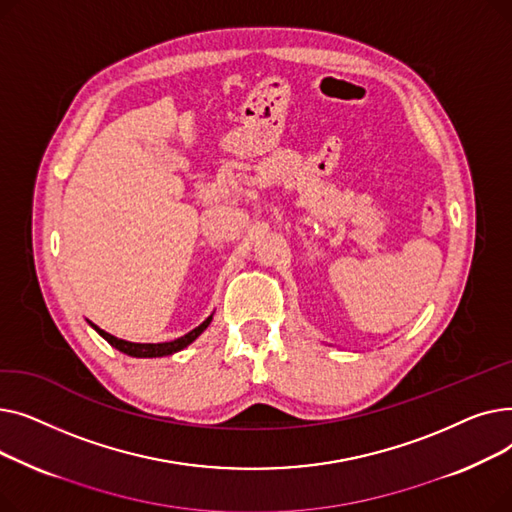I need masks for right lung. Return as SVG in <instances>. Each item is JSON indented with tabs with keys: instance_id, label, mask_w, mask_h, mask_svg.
<instances>
[{
	"instance_id": "obj_1",
	"label": "right lung",
	"mask_w": 512,
	"mask_h": 512,
	"mask_svg": "<svg viewBox=\"0 0 512 512\" xmlns=\"http://www.w3.org/2000/svg\"><path fill=\"white\" fill-rule=\"evenodd\" d=\"M211 319H213V313L203 321L201 326H197L195 330H191L188 334H184V336H180V338H176V340H170V342H128V340H122V338H116V336H112V334H107L105 330H101L99 326H95V324H91L89 321V326L101 336V338H105L107 342H110L114 348H118L120 353H124V355H128V357H137V359H153V357H168V355H174V353H178V351H182V348H186L188 344H193L205 330H207V326L211 324Z\"/></svg>"
}]
</instances>
